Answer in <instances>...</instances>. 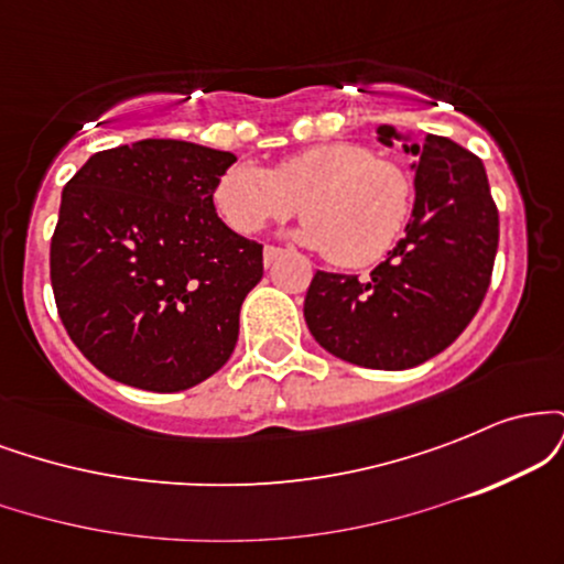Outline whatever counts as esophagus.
Returning a JSON list of instances; mask_svg holds the SVG:
<instances>
[{
	"label": "esophagus",
	"mask_w": 564,
	"mask_h": 564,
	"mask_svg": "<svg viewBox=\"0 0 564 564\" xmlns=\"http://www.w3.org/2000/svg\"><path fill=\"white\" fill-rule=\"evenodd\" d=\"M281 254L283 251L278 249V246H264V268H270V264H273Z\"/></svg>",
	"instance_id": "1"
}]
</instances>
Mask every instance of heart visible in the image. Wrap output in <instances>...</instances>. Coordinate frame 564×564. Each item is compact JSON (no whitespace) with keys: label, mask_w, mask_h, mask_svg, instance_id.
<instances>
[{"label":"heart","mask_w":564,"mask_h":564,"mask_svg":"<svg viewBox=\"0 0 564 564\" xmlns=\"http://www.w3.org/2000/svg\"><path fill=\"white\" fill-rule=\"evenodd\" d=\"M215 206L236 232L262 230L302 209L300 241L339 268L384 260L413 212V183L390 159L358 142H321L273 170L238 161L217 177Z\"/></svg>","instance_id":"heart-1"}]
</instances>
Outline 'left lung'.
I'll return each instance as SVG.
<instances>
[{
	"mask_svg": "<svg viewBox=\"0 0 564 564\" xmlns=\"http://www.w3.org/2000/svg\"><path fill=\"white\" fill-rule=\"evenodd\" d=\"M377 132L384 145L403 140L392 127ZM403 148L416 156L405 236L371 278L318 270L304 296L315 341L379 371L413 368L456 341L488 294L498 249V209L482 161L437 134Z\"/></svg>",
	"mask_w": 564,
	"mask_h": 564,
	"instance_id": "8db88e82",
	"label": "left lung"
}]
</instances>
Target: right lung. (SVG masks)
<instances>
[{"instance_id": "obj_1", "label": "right lung", "mask_w": 564, "mask_h": 564, "mask_svg": "<svg viewBox=\"0 0 564 564\" xmlns=\"http://www.w3.org/2000/svg\"><path fill=\"white\" fill-rule=\"evenodd\" d=\"M236 156L140 140L89 156L63 187L50 281L63 326L97 371L151 392L191 390L238 341L262 243L215 209Z\"/></svg>"}]
</instances>
